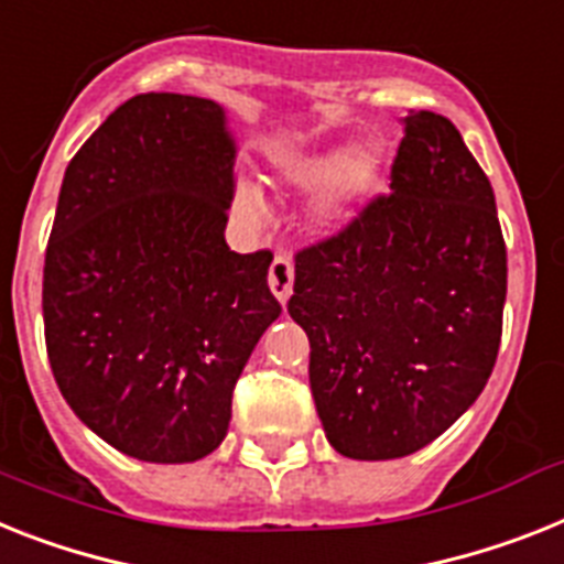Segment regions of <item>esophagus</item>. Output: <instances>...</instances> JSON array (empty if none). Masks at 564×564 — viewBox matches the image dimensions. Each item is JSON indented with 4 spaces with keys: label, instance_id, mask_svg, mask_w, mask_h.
I'll return each mask as SVG.
<instances>
[{
    "label": "esophagus",
    "instance_id": "34e87169",
    "mask_svg": "<svg viewBox=\"0 0 564 564\" xmlns=\"http://www.w3.org/2000/svg\"><path fill=\"white\" fill-rule=\"evenodd\" d=\"M292 283H295V267H292V260L286 254H274L272 267H269V290L272 295L286 304L292 295Z\"/></svg>",
    "mask_w": 564,
    "mask_h": 564
}]
</instances>
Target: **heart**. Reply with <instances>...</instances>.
Returning a JSON list of instances; mask_svg holds the SVG:
<instances>
[{
  "mask_svg": "<svg viewBox=\"0 0 564 564\" xmlns=\"http://www.w3.org/2000/svg\"><path fill=\"white\" fill-rule=\"evenodd\" d=\"M283 180L304 188L325 186L329 182L330 186L324 188V197L318 203V215L329 224H338L376 192L381 183V165L372 151H352L349 145H338V149L315 151V154L292 160L283 169ZM235 209L243 220H258L263 212L258 192L249 186L240 188Z\"/></svg>",
  "mask_w": 564,
  "mask_h": 564,
  "instance_id": "obj_1",
  "label": "heart"
}]
</instances>
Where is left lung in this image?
Returning <instances> with one entry per match:
<instances>
[{
  "instance_id": "left-lung-1",
  "label": "left lung",
  "mask_w": 564,
  "mask_h": 564,
  "mask_svg": "<svg viewBox=\"0 0 564 564\" xmlns=\"http://www.w3.org/2000/svg\"><path fill=\"white\" fill-rule=\"evenodd\" d=\"M390 180L295 254L286 306L326 438L361 462L421 451L479 399L508 295L494 188L447 117L406 113Z\"/></svg>"
}]
</instances>
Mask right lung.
I'll return each mask as SVG.
<instances>
[{
  "instance_id": "obj_1",
  "label": "right lung",
  "mask_w": 564,
  "mask_h": 564,
  "mask_svg": "<svg viewBox=\"0 0 564 564\" xmlns=\"http://www.w3.org/2000/svg\"><path fill=\"white\" fill-rule=\"evenodd\" d=\"M226 111L137 94L65 169L42 315L56 387L120 453L183 465L217 451L231 392L267 326L272 254L231 252Z\"/></svg>"
}]
</instances>
